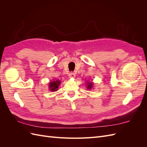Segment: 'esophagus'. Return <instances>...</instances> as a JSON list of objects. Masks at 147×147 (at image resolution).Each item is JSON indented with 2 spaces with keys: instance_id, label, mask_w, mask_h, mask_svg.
<instances>
[{
  "instance_id": "obj_1",
  "label": "esophagus",
  "mask_w": 147,
  "mask_h": 147,
  "mask_svg": "<svg viewBox=\"0 0 147 147\" xmlns=\"http://www.w3.org/2000/svg\"><path fill=\"white\" fill-rule=\"evenodd\" d=\"M75 77V74L74 72H70L69 74V78H74Z\"/></svg>"
}]
</instances>
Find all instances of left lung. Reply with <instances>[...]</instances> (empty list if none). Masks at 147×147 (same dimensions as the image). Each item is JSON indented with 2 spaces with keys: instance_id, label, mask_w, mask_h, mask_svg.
I'll return each mask as SVG.
<instances>
[{
  "instance_id": "obj_1",
  "label": "left lung",
  "mask_w": 147,
  "mask_h": 147,
  "mask_svg": "<svg viewBox=\"0 0 147 147\" xmlns=\"http://www.w3.org/2000/svg\"><path fill=\"white\" fill-rule=\"evenodd\" d=\"M88 90H91V89L92 88V86H93V84L92 83H89V82H88Z\"/></svg>"
}]
</instances>
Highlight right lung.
<instances>
[{
    "label": "right lung",
    "mask_w": 147,
    "mask_h": 147,
    "mask_svg": "<svg viewBox=\"0 0 147 147\" xmlns=\"http://www.w3.org/2000/svg\"><path fill=\"white\" fill-rule=\"evenodd\" d=\"M61 83V82L56 80L55 82H51V83L49 84V87H50V90L51 91H57V88Z\"/></svg>",
    "instance_id": "1"
}]
</instances>
